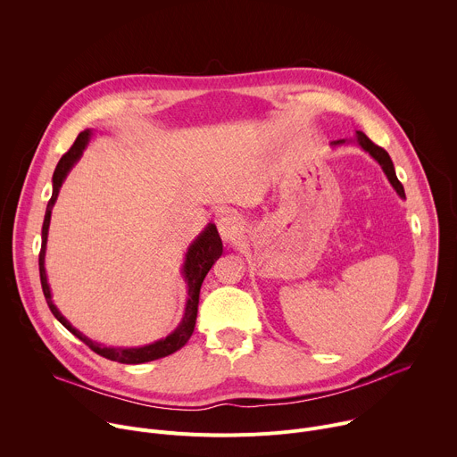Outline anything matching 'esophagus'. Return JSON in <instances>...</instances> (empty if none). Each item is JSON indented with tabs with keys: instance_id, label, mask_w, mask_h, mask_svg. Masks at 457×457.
<instances>
[{
	"instance_id": "obj_1",
	"label": "esophagus",
	"mask_w": 457,
	"mask_h": 457,
	"mask_svg": "<svg viewBox=\"0 0 457 457\" xmlns=\"http://www.w3.org/2000/svg\"><path fill=\"white\" fill-rule=\"evenodd\" d=\"M217 228H219V233H220L222 240L228 242V244L237 242L242 237V233H244L242 220L237 215H224V217H220L219 222H217Z\"/></svg>"
}]
</instances>
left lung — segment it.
<instances>
[{
  "mask_svg": "<svg viewBox=\"0 0 457 457\" xmlns=\"http://www.w3.org/2000/svg\"><path fill=\"white\" fill-rule=\"evenodd\" d=\"M358 145L363 152H367L379 166H381V170H383V173L386 175V179H388V182H390V186H393L395 189H396V193L400 195L402 199H405V189H403V186H402V182L398 180V177H396V170H395V164H393V161H390V155L383 150V148H379V146H376L365 134H361V132H356V136H354V139H340V141H333L331 143V146L333 148H338V146H344V145Z\"/></svg>",
  "mask_w": 457,
  "mask_h": 457,
  "instance_id": "obj_1",
  "label": "left lung"
}]
</instances>
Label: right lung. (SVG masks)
Masks as SVG:
<instances>
[{"label":"right lung","mask_w":457,"mask_h":457,"mask_svg":"<svg viewBox=\"0 0 457 457\" xmlns=\"http://www.w3.org/2000/svg\"><path fill=\"white\" fill-rule=\"evenodd\" d=\"M94 136V129L87 128L78 136L76 143L72 145V148L64 154L57 166L55 171L52 175V197L46 204V212H45V220H43V228H41V251H39V277H41V287H43V295L46 298V303L52 311V314L67 328L74 337H78L81 342H85L94 353L113 360V361H120V363H146V361H154L164 356L173 354L175 351H179L193 335L195 329V321H197V311H199V295H201V286L208 275V271L212 270V266L217 262L222 254V240L219 237L217 226L215 224H208L199 235L195 238L186 253H184V262H182V270L180 275L186 282V305H184V312L182 318L179 321L177 328L166 337L161 338L154 344L143 345V347H106L99 342H94L92 338H88L87 335H83L79 329H76L74 325L61 314V311L57 309V305L52 300V291L48 286V278H46V270H45V254H46V240H48V228H50V219H52V210L54 204L57 201L59 189L67 179V175L71 173V170L79 162V159L83 157V152L87 150V146L90 145V139Z\"/></svg>","instance_id":"add662e5"}]
</instances>
